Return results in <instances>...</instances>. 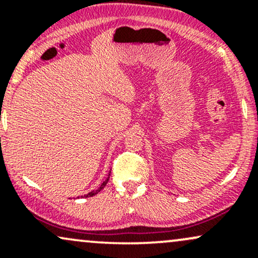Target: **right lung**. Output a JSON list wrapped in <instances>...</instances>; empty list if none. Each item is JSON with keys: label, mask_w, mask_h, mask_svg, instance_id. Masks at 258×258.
Returning a JSON list of instances; mask_svg holds the SVG:
<instances>
[{"label": "right lung", "mask_w": 258, "mask_h": 258, "mask_svg": "<svg viewBox=\"0 0 258 258\" xmlns=\"http://www.w3.org/2000/svg\"><path fill=\"white\" fill-rule=\"evenodd\" d=\"M109 176H110V173H109ZM109 176H108V178H106L104 182L102 183V184H100V186L98 189H96V190H93V191H91V193H88V194H86L85 195V198H88V197H93V195H96V194H98L100 190H102L103 188H104V186L106 185V183H108V180H109Z\"/></svg>", "instance_id": "right-lung-1"}]
</instances>
